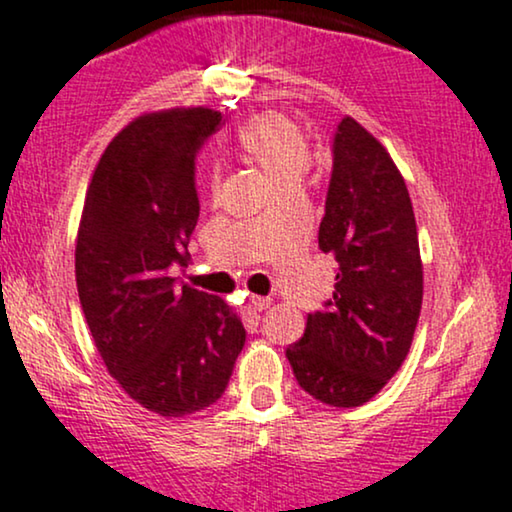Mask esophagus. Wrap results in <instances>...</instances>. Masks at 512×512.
<instances>
[{"label": "esophagus", "mask_w": 512, "mask_h": 512, "mask_svg": "<svg viewBox=\"0 0 512 512\" xmlns=\"http://www.w3.org/2000/svg\"><path fill=\"white\" fill-rule=\"evenodd\" d=\"M249 304L254 306V311H266V308H270V304H273V301L268 299V296H251L249 299Z\"/></svg>", "instance_id": "34e87169"}]
</instances>
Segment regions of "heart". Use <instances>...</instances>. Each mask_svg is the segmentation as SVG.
Wrapping results in <instances>:
<instances>
[{
    "mask_svg": "<svg viewBox=\"0 0 512 512\" xmlns=\"http://www.w3.org/2000/svg\"><path fill=\"white\" fill-rule=\"evenodd\" d=\"M237 147L275 178L280 189H296L311 163V147L299 125L280 113H258L237 132ZM208 187L216 192L218 173L208 175Z\"/></svg>",
    "mask_w": 512,
    "mask_h": 512,
    "instance_id": "1",
    "label": "heart"
}]
</instances>
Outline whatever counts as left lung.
Returning a JSON list of instances; mask_svg holds the SVG:
<instances>
[{"instance_id": "8db88e82", "label": "left lung", "mask_w": 512, "mask_h": 512, "mask_svg": "<svg viewBox=\"0 0 512 512\" xmlns=\"http://www.w3.org/2000/svg\"><path fill=\"white\" fill-rule=\"evenodd\" d=\"M332 151L318 246L337 261V282L287 358L313 399L356 408L406 361L422 308V258L406 182L382 142L344 116Z\"/></svg>"}]
</instances>
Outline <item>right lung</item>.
<instances>
[{"instance_id":"obj_1","label":"right lung","mask_w":512,"mask_h":512,"mask_svg":"<svg viewBox=\"0 0 512 512\" xmlns=\"http://www.w3.org/2000/svg\"><path fill=\"white\" fill-rule=\"evenodd\" d=\"M223 116L204 106L142 113L104 149L75 239V282L94 346L132 401L163 418L216 403L246 332L220 296L182 285L199 220L194 156Z\"/></svg>"}]
</instances>
